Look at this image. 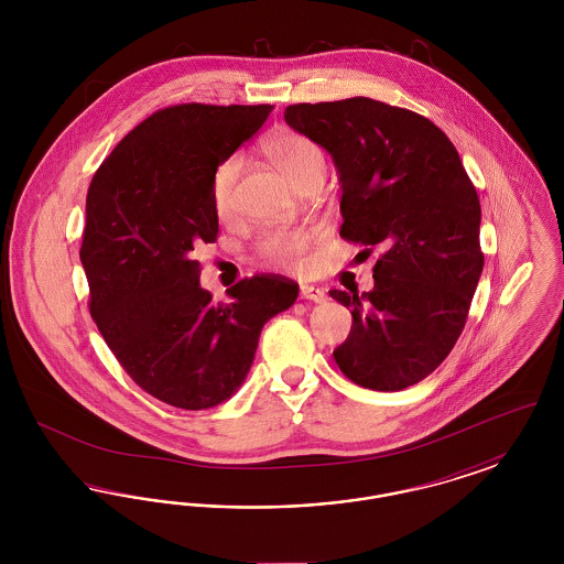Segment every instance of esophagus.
Segmentation results:
<instances>
[{"instance_id":"esophagus-1","label":"esophagus","mask_w":564,"mask_h":564,"mask_svg":"<svg viewBox=\"0 0 564 564\" xmlns=\"http://www.w3.org/2000/svg\"><path fill=\"white\" fill-rule=\"evenodd\" d=\"M300 297L311 300V302H325L327 300V295H325L322 288H315V285H302L300 288Z\"/></svg>"}]
</instances>
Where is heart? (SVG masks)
<instances>
[{"mask_svg": "<svg viewBox=\"0 0 564 564\" xmlns=\"http://www.w3.org/2000/svg\"><path fill=\"white\" fill-rule=\"evenodd\" d=\"M262 150L270 164L290 184H294L295 188H302L313 182L322 184L325 154L322 145L311 137L297 131H276L264 141ZM241 156L232 154L219 162L212 173L209 194L214 212L219 217H228L235 212V192L241 175ZM313 239L315 235L308 230L276 228L262 235V239L256 245V251L272 269H302Z\"/></svg>", "mask_w": 564, "mask_h": 564, "instance_id": "heart-1", "label": "heart"}]
</instances>
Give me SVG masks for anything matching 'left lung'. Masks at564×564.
<instances>
[{"label":"left lung","instance_id":"obj_1","mask_svg":"<svg viewBox=\"0 0 564 564\" xmlns=\"http://www.w3.org/2000/svg\"><path fill=\"white\" fill-rule=\"evenodd\" d=\"M285 122L336 162L340 237L368 256L382 247L372 292H329L352 315L338 368L372 391L421 382L455 347L484 267L480 200L453 141L368 97L295 104Z\"/></svg>","mask_w":564,"mask_h":564}]
</instances>
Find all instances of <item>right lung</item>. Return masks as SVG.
Returning <instances> with one entry per match:
<instances>
[{
    "instance_id": "1",
    "label": "right lung",
    "mask_w": 564,
    "mask_h": 564,
    "mask_svg": "<svg viewBox=\"0 0 564 564\" xmlns=\"http://www.w3.org/2000/svg\"><path fill=\"white\" fill-rule=\"evenodd\" d=\"M272 106L159 109L109 154L86 194L80 260L90 317L134 382L156 400L203 410L228 400L260 332L290 308L297 283L256 274L228 302L198 285V242L217 239L212 173L260 131Z\"/></svg>"
}]
</instances>
